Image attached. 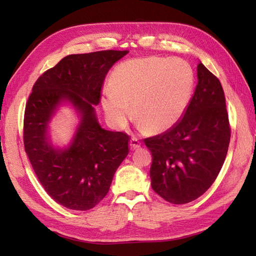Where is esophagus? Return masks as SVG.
Masks as SVG:
<instances>
[{
  "label": "esophagus",
  "instance_id": "obj_1",
  "mask_svg": "<svg viewBox=\"0 0 256 256\" xmlns=\"http://www.w3.org/2000/svg\"><path fill=\"white\" fill-rule=\"evenodd\" d=\"M130 148L132 150H138V148H140V140L136 138H132L130 140Z\"/></svg>",
  "mask_w": 256,
  "mask_h": 256
}]
</instances>
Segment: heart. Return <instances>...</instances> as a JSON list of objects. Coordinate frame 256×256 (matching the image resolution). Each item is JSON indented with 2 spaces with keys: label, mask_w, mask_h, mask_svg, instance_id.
Wrapping results in <instances>:
<instances>
[{
  "label": "heart",
  "mask_w": 256,
  "mask_h": 256,
  "mask_svg": "<svg viewBox=\"0 0 256 256\" xmlns=\"http://www.w3.org/2000/svg\"><path fill=\"white\" fill-rule=\"evenodd\" d=\"M194 74L180 58L148 56L121 62L112 74V86L103 89L101 103L111 123L122 126L131 108L142 125L162 133L180 121L192 99Z\"/></svg>",
  "instance_id": "1"
}]
</instances>
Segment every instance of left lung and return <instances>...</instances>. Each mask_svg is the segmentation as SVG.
Listing matches in <instances>:
<instances>
[{"label": "left lung", "instance_id": "obj_1", "mask_svg": "<svg viewBox=\"0 0 256 256\" xmlns=\"http://www.w3.org/2000/svg\"><path fill=\"white\" fill-rule=\"evenodd\" d=\"M189 106L175 126L144 140L153 156L152 188L174 204L199 198L214 182L229 148L231 128L219 79L202 64Z\"/></svg>", "mask_w": 256, "mask_h": 256}]
</instances>
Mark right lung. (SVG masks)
Segmentation results:
<instances>
[{
  "mask_svg": "<svg viewBox=\"0 0 256 256\" xmlns=\"http://www.w3.org/2000/svg\"><path fill=\"white\" fill-rule=\"evenodd\" d=\"M128 52L101 50L64 57L36 80L26 102L25 152L45 192L68 209L86 211L99 204L128 154L131 138L102 128L94 112L108 72ZM62 100L78 108L82 122L72 144L56 150L48 143L46 125Z\"/></svg>",
  "mask_w": 256,
  "mask_h": 256,
  "instance_id": "obj_1",
  "label": "right lung"
}]
</instances>
